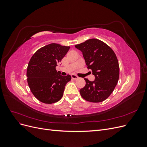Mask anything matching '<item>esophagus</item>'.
<instances>
[{"instance_id": "1", "label": "esophagus", "mask_w": 147, "mask_h": 147, "mask_svg": "<svg viewBox=\"0 0 147 147\" xmlns=\"http://www.w3.org/2000/svg\"><path fill=\"white\" fill-rule=\"evenodd\" d=\"M71 77H72V78L74 80H77L79 78V77L78 76H77V75H74V74L71 75Z\"/></svg>"}]
</instances>
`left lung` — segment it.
<instances>
[{
    "label": "left lung",
    "mask_w": 147,
    "mask_h": 147,
    "mask_svg": "<svg viewBox=\"0 0 147 147\" xmlns=\"http://www.w3.org/2000/svg\"><path fill=\"white\" fill-rule=\"evenodd\" d=\"M83 53L87 69L95 76L93 82L84 78L86 85L80 90L88 102H100L112 94L118 83L119 67L116 55L109 45L97 38L87 40L75 45Z\"/></svg>",
    "instance_id": "obj_1"
}]
</instances>
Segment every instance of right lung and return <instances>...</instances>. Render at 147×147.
<instances>
[{"label":"right lung","mask_w":147,"mask_h":147,"mask_svg":"<svg viewBox=\"0 0 147 147\" xmlns=\"http://www.w3.org/2000/svg\"><path fill=\"white\" fill-rule=\"evenodd\" d=\"M70 47L50 43L35 52L27 68V80L30 90L44 104H53L63 96L65 86L71 76H62L56 67L68 52Z\"/></svg>","instance_id":"add662e5"}]
</instances>
